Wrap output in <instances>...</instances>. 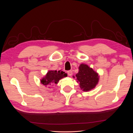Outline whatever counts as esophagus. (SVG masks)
<instances>
[{
  "instance_id": "obj_1",
  "label": "esophagus",
  "mask_w": 133,
  "mask_h": 133,
  "mask_svg": "<svg viewBox=\"0 0 133 133\" xmlns=\"http://www.w3.org/2000/svg\"><path fill=\"white\" fill-rule=\"evenodd\" d=\"M67 74H68V75H69V76H71L72 75H73V71H72L71 70L68 71Z\"/></svg>"
}]
</instances>
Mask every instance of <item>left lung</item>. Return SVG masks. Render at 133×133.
<instances>
[{
  "instance_id": "1",
  "label": "left lung",
  "mask_w": 133,
  "mask_h": 133,
  "mask_svg": "<svg viewBox=\"0 0 133 133\" xmlns=\"http://www.w3.org/2000/svg\"><path fill=\"white\" fill-rule=\"evenodd\" d=\"M79 69V73L75 76L78 80L77 82H79L80 88L85 91L94 88L98 83V74L86 64H80Z\"/></svg>"
}]
</instances>
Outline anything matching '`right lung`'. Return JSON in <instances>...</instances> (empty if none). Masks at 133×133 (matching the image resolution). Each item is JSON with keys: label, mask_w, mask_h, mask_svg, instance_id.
Here are the masks:
<instances>
[{"label": "right lung", "mask_w": 133, "mask_h": 133, "mask_svg": "<svg viewBox=\"0 0 133 133\" xmlns=\"http://www.w3.org/2000/svg\"><path fill=\"white\" fill-rule=\"evenodd\" d=\"M66 74L63 71L50 70L47 73L45 77L41 80V83L44 85L49 86L51 83L57 84L59 80L66 76Z\"/></svg>", "instance_id": "add662e5"}]
</instances>
